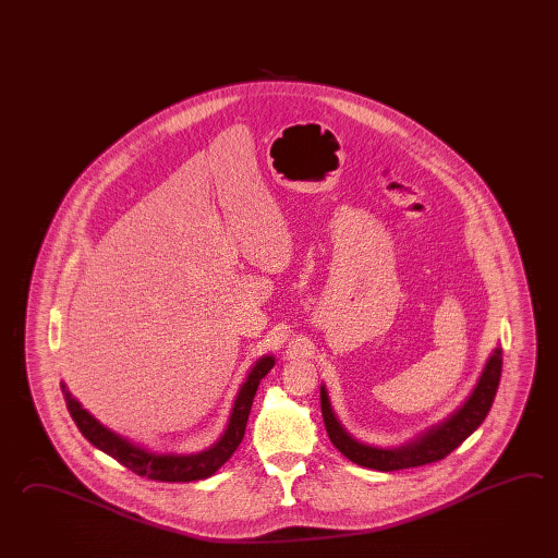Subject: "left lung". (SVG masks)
Masks as SVG:
<instances>
[{
  "label": "left lung",
  "instance_id": "8db88e82",
  "mask_svg": "<svg viewBox=\"0 0 558 558\" xmlns=\"http://www.w3.org/2000/svg\"><path fill=\"white\" fill-rule=\"evenodd\" d=\"M500 367H502V350L495 348L490 353L487 364L483 367V374L478 377L477 386L465 399V403L453 411L449 417L432 425L429 429L420 433L408 444L399 447H372L353 439L340 420L331 410L330 396L326 386L319 387V401H322V415L326 423V432L330 435L333 447L341 456L348 457L357 465L377 471H399L410 466L427 465L441 461L453 449L465 441L471 433L477 429L489 413L493 399L497 396V387L500 381Z\"/></svg>",
  "mask_w": 558,
  "mask_h": 558
}]
</instances>
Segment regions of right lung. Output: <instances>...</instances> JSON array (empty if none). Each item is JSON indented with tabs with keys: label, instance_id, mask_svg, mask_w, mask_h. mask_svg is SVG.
<instances>
[{
	"label": "right lung",
	"instance_id": "right-lung-1",
	"mask_svg": "<svg viewBox=\"0 0 558 558\" xmlns=\"http://www.w3.org/2000/svg\"><path fill=\"white\" fill-rule=\"evenodd\" d=\"M276 360L274 355H262L256 364L252 365L244 384L240 386L239 393L234 398V405L228 417L227 429L218 437L217 444L210 445L205 451L179 456V453H155L147 447L133 444L123 435L111 432L102 423L95 420L92 413L83 410L77 399L71 396L68 386L61 381V391L68 403L69 413L80 427L83 437L95 445L99 451L117 459L121 465L131 469L141 477L162 481V483H189L198 478L215 475L220 466L227 463L230 456L236 451L244 432L246 421L251 415L252 401L256 396V389L260 386L262 377L272 369Z\"/></svg>",
	"mask_w": 558,
	"mask_h": 558
}]
</instances>
